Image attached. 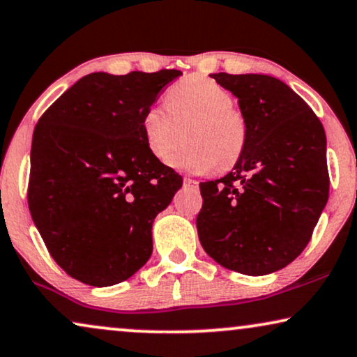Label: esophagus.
<instances>
[{
  "label": "esophagus",
  "mask_w": 357,
  "mask_h": 357,
  "mask_svg": "<svg viewBox=\"0 0 357 357\" xmlns=\"http://www.w3.org/2000/svg\"><path fill=\"white\" fill-rule=\"evenodd\" d=\"M183 185H185V187H188V188H195V190L198 188V182H197V180L188 178V177L183 178Z\"/></svg>",
  "instance_id": "34e87169"
}]
</instances>
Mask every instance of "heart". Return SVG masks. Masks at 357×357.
<instances>
[{"instance_id":"heart-1","label":"heart","mask_w":357,"mask_h":357,"mask_svg":"<svg viewBox=\"0 0 357 357\" xmlns=\"http://www.w3.org/2000/svg\"><path fill=\"white\" fill-rule=\"evenodd\" d=\"M165 105L149 107L141 121L146 146L155 159L167 162L185 131L188 144L172 160L177 167L206 174L216 167L224 172L238 162L248 125L226 87L206 76H187L167 91Z\"/></svg>"}]
</instances>
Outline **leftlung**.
Wrapping results in <instances>:
<instances>
[{
    "instance_id": "8db88e82",
    "label": "left lung",
    "mask_w": 357,
    "mask_h": 357,
    "mask_svg": "<svg viewBox=\"0 0 357 357\" xmlns=\"http://www.w3.org/2000/svg\"><path fill=\"white\" fill-rule=\"evenodd\" d=\"M211 77L238 99L248 138L232 172L199 183V242L227 270L268 275L301 255L328 202L324 125L276 77Z\"/></svg>"
}]
</instances>
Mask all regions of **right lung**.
<instances>
[{
	"label": "right lung",
	"instance_id": "right-lung-1",
	"mask_svg": "<svg viewBox=\"0 0 357 357\" xmlns=\"http://www.w3.org/2000/svg\"><path fill=\"white\" fill-rule=\"evenodd\" d=\"M178 70L91 73L36 125L27 202L58 265L89 286L133 276L153 253V221L182 177L149 153L144 112Z\"/></svg>",
	"mask_w": 357,
	"mask_h": 357
}]
</instances>
